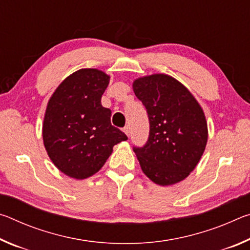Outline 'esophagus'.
<instances>
[{
	"mask_svg": "<svg viewBox=\"0 0 250 250\" xmlns=\"http://www.w3.org/2000/svg\"><path fill=\"white\" fill-rule=\"evenodd\" d=\"M124 131H125V133L128 135V137H130V126L129 125H125L124 128Z\"/></svg>",
	"mask_w": 250,
	"mask_h": 250,
	"instance_id": "obj_1",
	"label": "esophagus"
}]
</instances>
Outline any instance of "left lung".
<instances>
[{"instance_id": "1", "label": "left lung", "mask_w": 250, "mask_h": 250, "mask_svg": "<svg viewBox=\"0 0 250 250\" xmlns=\"http://www.w3.org/2000/svg\"><path fill=\"white\" fill-rule=\"evenodd\" d=\"M149 118V138L133 146L145 174L159 185L184 180L197 166L207 142L204 112L176 79L151 75L133 83Z\"/></svg>"}]
</instances>
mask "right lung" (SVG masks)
<instances>
[{
  "label": "right lung",
  "mask_w": 250,
  "mask_h": 250,
  "mask_svg": "<svg viewBox=\"0 0 250 250\" xmlns=\"http://www.w3.org/2000/svg\"><path fill=\"white\" fill-rule=\"evenodd\" d=\"M109 76L98 69H80L64 82L49 99L43 140L59 170L83 180L103 167L112 147L128 140L111 125V110L101 104Z\"/></svg>",
  "instance_id": "right-lung-1"
}]
</instances>
